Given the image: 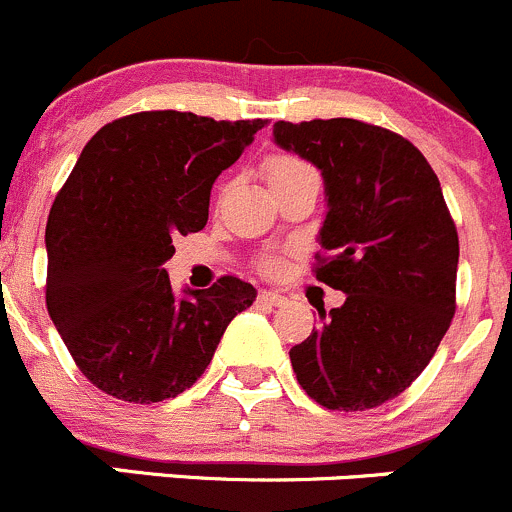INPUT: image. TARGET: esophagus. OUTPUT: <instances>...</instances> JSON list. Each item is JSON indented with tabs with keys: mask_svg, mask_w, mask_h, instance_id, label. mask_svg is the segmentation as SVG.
I'll list each match as a JSON object with an SVG mask.
<instances>
[{
	"mask_svg": "<svg viewBox=\"0 0 512 512\" xmlns=\"http://www.w3.org/2000/svg\"><path fill=\"white\" fill-rule=\"evenodd\" d=\"M258 301L266 303V306H283V303H286V296H281V293L276 291H261L258 293Z\"/></svg>",
	"mask_w": 512,
	"mask_h": 512,
	"instance_id": "1",
	"label": "esophagus"
}]
</instances>
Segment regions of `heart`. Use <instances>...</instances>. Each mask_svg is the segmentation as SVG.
Instances as JSON below:
<instances>
[{
    "label": "heart",
    "mask_w": 512,
    "mask_h": 512,
    "mask_svg": "<svg viewBox=\"0 0 512 512\" xmlns=\"http://www.w3.org/2000/svg\"><path fill=\"white\" fill-rule=\"evenodd\" d=\"M263 174H266L268 184L276 186V184H283V181H288V179H296V176L316 174V171H313L306 161L298 159V156L276 154V156H271L266 164H263ZM263 268H266V271H276V261L263 263Z\"/></svg>",
    "instance_id": "b5f03b06"
}]
</instances>
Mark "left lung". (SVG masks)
<instances>
[{"mask_svg": "<svg viewBox=\"0 0 512 512\" xmlns=\"http://www.w3.org/2000/svg\"><path fill=\"white\" fill-rule=\"evenodd\" d=\"M273 141L321 169L326 219L316 278L346 293L288 351L328 411H368L423 373L455 313L458 231L426 156L358 119L276 121Z\"/></svg>", "mask_w": 512, "mask_h": 512, "instance_id": "1", "label": "left lung"}]
</instances>
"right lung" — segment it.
Here are the masks:
<instances>
[{
	"label": "right lung",
	"mask_w": 512,
	"mask_h": 512,
	"mask_svg": "<svg viewBox=\"0 0 512 512\" xmlns=\"http://www.w3.org/2000/svg\"><path fill=\"white\" fill-rule=\"evenodd\" d=\"M266 121H214L191 111H139L84 146L47 221V311L79 371L129 403L194 386L256 288L221 276L171 291L174 236L209 221L216 176Z\"/></svg>",
	"instance_id": "right-lung-1"
}]
</instances>
